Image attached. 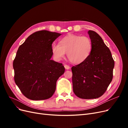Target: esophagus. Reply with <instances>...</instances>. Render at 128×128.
<instances>
[{
	"mask_svg": "<svg viewBox=\"0 0 128 128\" xmlns=\"http://www.w3.org/2000/svg\"><path fill=\"white\" fill-rule=\"evenodd\" d=\"M64 67L65 69H67V70H68V69H70V66H68V65H67V64H64Z\"/></svg>",
	"mask_w": 128,
	"mask_h": 128,
	"instance_id": "34e87169",
	"label": "esophagus"
}]
</instances>
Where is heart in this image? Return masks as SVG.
<instances>
[{"mask_svg": "<svg viewBox=\"0 0 128 128\" xmlns=\"http://www.w3.org/2000/svg\"><path fill=\"white\" fill-rule=\"evenodd\" d=\"M92 48L90 38L87 36L70 34L63 38L60 44L53 43L52 51L55 59L60 61L64 57L66 53L72 63L83 62L90 56Z\"/></svg>", "mask_w": 128, "mask_h": 128, "instance_id": "obj_1", "label": "heart"}]
</instances>
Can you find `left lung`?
<instances>
[{
  "label": "left lung",
  "mask_w": 128,
  "mask_h": 128,
  "mask_svg": "<svg viewBox=\"0 0 128 128\" xmlns=\"http://www.w3.org/2000/svg\"><path fill=\"white\" fill-rule=\"evenodd\" d=\"M91 52L87 59L72 68L73 91L78 97L90 99L101 96L113 79L114 61L110 50L99 34L89 30Z\"/></svg>",
  "instance_id": "8db88e82"
}]
</instances>
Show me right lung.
<instances>
[{
  "mask_svg": "<svg viewBox=\"0 0 128 128\" xmlns=\"http://www.w3.org/2000/svg\"><path fill=\"white\" fill-rule=\"evenodd\" d=\"M61 34L38 31L19 47L13 64L14 80L27 98L45 100L54 93L56 81L65 70L62 64L51 59L52 42Z\"/></svg>",
  "mask_w": 128,
  "mask_h": 128,
  "instance_id": "1",
  "label": "right lung"
}]
</instances>
